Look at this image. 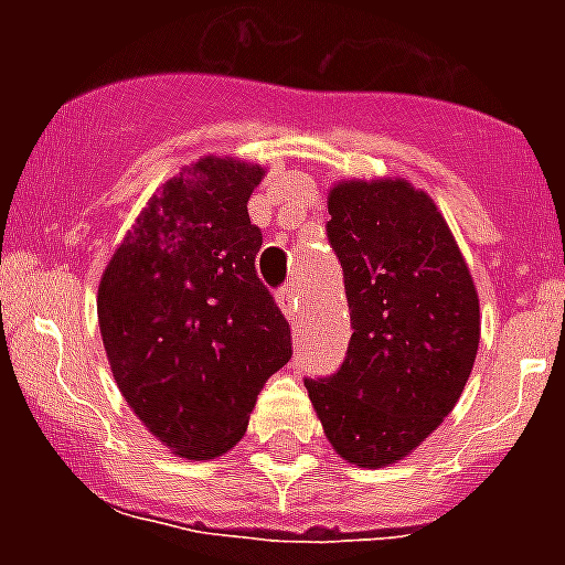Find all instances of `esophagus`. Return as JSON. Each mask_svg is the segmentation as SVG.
I'll list each match as a JSON object with an SVG mask.
<instances>
[{"mask_svg": "<svg viewBox=\"0 0 565 565\" xmlns=\"http://www.w3.org/2000/svg\"><path fill=\"white\" fill-rule=\"evenodd\" d=\"M277 302H279V308H282V313H286L288 319L299 317V291H297V286L282 288V291L277 294Z\"/></svg>", "mask_w": 565, "mask_h": 565, "instance_id": "obj_1", "label": "esophagus"}]
</instances>
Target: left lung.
<instances>
[{"mask_svg":"<svg viewBox=\"0 0 565 565\" xmlns=\"http://www.w3.org/2000/svg\"><path fill=\"white\" fill-rule=\"evenodd\" d=\"M328 214L353 333L342 367L306 387L339 458L391 467L461 398L481 339L478 291L444 214L404 178L333 183Z\"/></svg>","mask_w":565,"mask_h":565,"instance_id":"1","label":"left lung"}]
</instances>
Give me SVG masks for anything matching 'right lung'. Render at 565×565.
<instances>
[{
  "label": "right lung",
  "instance_id": "1",
  "mask_svg": "<svg viewBox=\"0 0 565 565\" xmlns=\"http://www.w3.org/2000/svg\"><path fill=\"white\" fill-rule=\"evenodd\" d=\"M266 169L203 154L161 183L98 282V328L129 411L174 456L209 461L246 436L257 393L291 359L259 282L248 198Z\"/></svg>",
  "mask_w": 565,
  "mask_h": 565
}]
</instances>
